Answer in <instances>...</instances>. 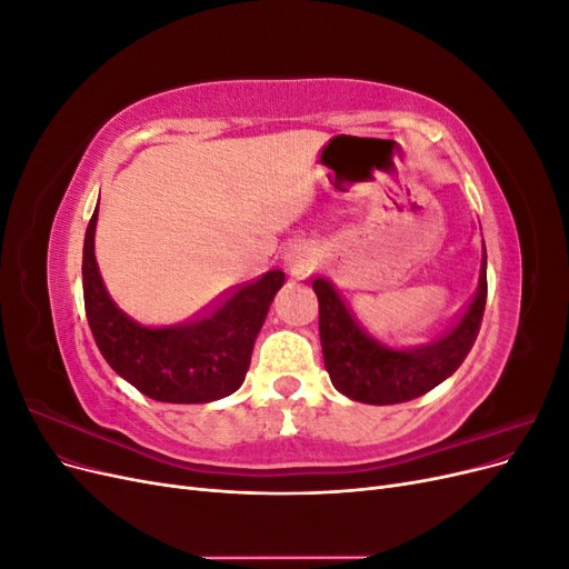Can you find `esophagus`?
<instances>
[{
  "label": "esophagus",
  "mask_w": 569,
  "mask_h": 569,
  "mask_svg": "<svg viewBox=\"0 0 569 569\" xmlns=\"http://www.w3.org/2000/svg\"><path fill=\"white\" fill-rule=\"evenodd\" d=\"M282 258L291 274H306L318 263V249L311 242H306V239H297V242H289L284 247Z\"/></svg>",
  "instance_id": "obj_1"
}]
</instances>
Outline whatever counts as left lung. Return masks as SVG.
I'll return each mask as SVG.
<instances>
[{"label":"left lung","mask_w":569,"mask_h":569,"mask_svg":"<svg viewBox=\"0 0 569 569\" xmlns=\"http://www.w3.org/2000/svg\"><path fill=\"white\" fill-rule=\"evenodd\" d=\"M313 289L322 358L335 389L370 406L403 403L449 380L470 353L487 306V249L470 306L449 332L420 347H391L377 335L370 308L349 306L330 280L316 278Z\"/></svg>","instance_id":"left-lung-1"}]
</instances>
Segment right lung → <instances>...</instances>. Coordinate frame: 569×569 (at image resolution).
Instances as JSON below:
<instances>
[{"label":"right lung","instance_id":"1","mask_svg":"<svg viewBox=\"0 0 569 569\" xmlns=\"http://www.w3.org/2000/svg\"><path fill=\"white\" fill-rule=\"evenodd\" d=\"M99 203L84 232V313L107 363L153 401L211 403L242 387L268 308L284 284L282 270L230 289L213 306L178 325L153 327L120 308L101 280L94 256Z\"/></svg>","mask_w":569,"mask_h":569}]
</instances>
